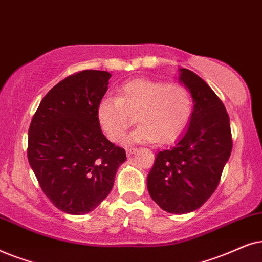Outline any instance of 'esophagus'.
<instances>
[{"label":"esophagus","mask_w":262,"mask_h":262,"mask_svg":"<svg viewBox=\"0 0 262 262\" xmlns=\"http://www.w3.org/2000/svg\"><path fill=\"white\" fill-rule=\"evenodd\" d=\"M135 151H137V148H135V147H128L127 149H125V152H127V156H132Z\"/></svg>","instance_id":"1"}]
</instances>
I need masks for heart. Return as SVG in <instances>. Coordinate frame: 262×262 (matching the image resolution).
Here are the masks:
<instances>
[{"instance_id":"obj_1","label":"heart","mask_w":262,"mask_h":262,"mask_svg":"<svg viewBox=\"0 0 262 262\" xmlns=\"http://www.w3.org/2000/svg\"><path fill=\"white\" fill-rule=\"evenodd\" d=\"M135 114L140 124L128 142L175 141L193 115L190 91L181 83L139 78L125 81L118 97H104L97 105L99 125L111 141L123 138Z\"/></svg>"}]
</instances>
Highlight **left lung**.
<instances>
[{
    "mask_svg": "<svg viewBox=\"0 0 262 262\" xmlns=\"http://www.w3.org/2000/svg\"><path fill=\"white\" fill-rule=\"evenodd\" d=\"M179 81L190 91L194 109L187 132L170 149L157 153L147 176L148 193L162 210H198L217 189L232 149L229 115L213 90L189 69Z\"/></svg>",
    "mask_w": 262,
    "mask_h": 262,
    "instance_id": "8db88e82",
    "label": "left lung"
}]
</instances>
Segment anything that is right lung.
I'll list each match as a JSON object with an SVG mask.
<instances>
[{
  "label": "right lung",
  "instance_id": "obj_1",
  "mask_svg": "<svg viewBox=\"0 0 262 262\" xmlns=\"http://www.w3.org/2000/svg\"><path fill=\"white\" fill-rule=\"evenodd\" d=\"M110 78L109 72L92 69L69 75L49 91L31 121L29 163L49 200L68 214L95 210L127 159L97 118Z\"/></svg>",
  "mask_w": 262,
  "mask_h": 262
}]
</instances>
